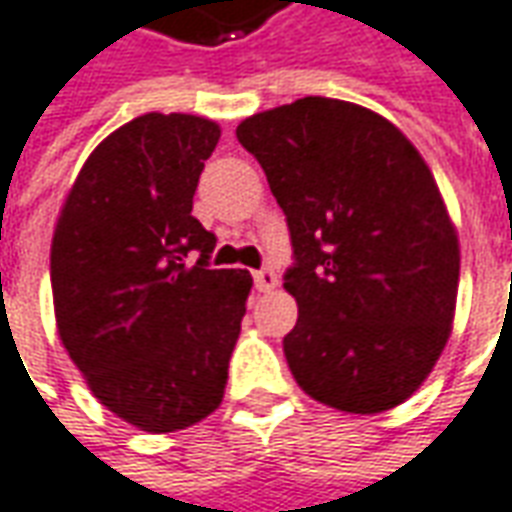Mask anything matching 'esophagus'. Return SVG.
<instances>
[{
	"instance_id": "1",
	"label": "esophagus",
	"mask_w": 512,
	"mask_h": 512,
	"mask_svg": "<svg viewBox=\"0 0 512 512\" xmlns=\"http://www.w3.org/2000/svg\"><path fill=\"white\" fill-rule=\"evenodd\" d=\"M255 285L257 291H274L277 288V274H274V268L263 266L260 271H255Z\"/></svg>"
}]
</instances>
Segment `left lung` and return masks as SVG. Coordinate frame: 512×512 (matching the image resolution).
Here are the masks:
<instances>
[{
  "label": "left lung",
  "instance_id": "left-lung-1",
  "mask_svg": "<svg viewBox=\"0 0 512 512\" xmlns=\"http://www.w3.org/2000/svg\"><path fill=\"white\" fill-rule=\"evenodd\" d=\"M285 213L299 318L282 349L321 405L382 413L441 357L460 280L457 232L424 157L374 110L305 96L238 124Z\"/></svg>",
  "mask_w": 512,
  "mask_h": 512
}]
</instances>
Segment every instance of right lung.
I'll use <instances>...</instances> for the list:
<instances>
[{"label": "right lung", "instance_id": "obj_1", "mask_svg": "<svg viewBox=\"0 0 512 512\" xmlns=\"http://www.w3.org/2000/svg\"><path fill=\"white\" fill-rule=\"evenodd\" d=\"M219 124L146 113L110 132L71 185L52 238L60 341L94 396L146 432L185 430L224 399L249 271L210 268L191 216Z\"/></svg>", "mask_w": 512, "mask_h": 512}]
</instances>
